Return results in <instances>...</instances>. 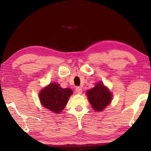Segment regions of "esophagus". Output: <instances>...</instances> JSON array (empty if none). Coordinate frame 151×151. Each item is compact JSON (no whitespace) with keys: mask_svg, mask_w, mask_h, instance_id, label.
Segmentation results:
<instances>
[{"mask_svg":"<svg viewBox=\"0 0 151 151\" xmlns=\"http://www.w3.org/2000/svg\"><path fill=\"white\" fill-rule=\"evenodd\" d=\"M75 90H76V92L78 94H81V93L82 92V89L81 87H76V89H75Z\"/></svg>","mask_w":151,"mask_h":151,"instance_id":"34e87169","label":"esophagus"}]
</instances>
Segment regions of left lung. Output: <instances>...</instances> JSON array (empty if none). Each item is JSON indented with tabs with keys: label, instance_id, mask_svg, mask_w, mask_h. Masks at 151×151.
Listing matches in <instances>:
<instances>
[{
	"label": "left lung",
	"instance_id": "left-lung-1",
	"mask_svg": "<svg viewBox=\"0 0 151 151\" xmlns=\"http://www.w3.org/2000/svg\"><path fill=\"white\" fill-rule=\"evenodd\" d=\"M88 100L94 110L101 111L110 103L111 94L102 82L97 83L93 88L87 91Z\"/></svg>",
	"mask_w": 151,
	"mask_h": 151
}]
</instances>
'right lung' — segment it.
I'll return each instance as SVG.
<instances>
[{
	"label": "right lung",
	"instance_id": "1",
	"mask_svg": "<svg viewBox=\"0 0 151 151\" xmlns=\"http://www.w3.org/2000/svg\"><path fill=\"white\" fill-rule=\"evenodd\" d=\"M70 89L62 88L58 84H50L40 93V99L44 107L55 113L62 111L72 95Z\"/></svg>",
	"mask_w": 151,
	"mask_h": 151
}]
</instances>
